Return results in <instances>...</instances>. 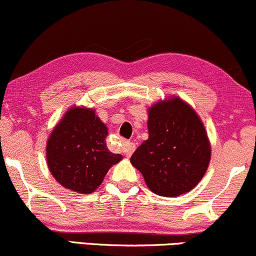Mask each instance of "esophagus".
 Returning <instances> with one entry per match:
<instances>
[{"mask_svg": "<svg viewBox=\"0 0 256 256\" xmlns=\"http://www.w3.org/2000/svg\"><path fill=\"white\" fill-rule=\"evenodd\" d=\"M122 148H124L126 156L130 158L132 155V152H134V149H136V146H134V143L128 142V140H125V142H122Z\"/></svg>", "mask_w": 256, "mask_h": 256, "instance_id": "1", "label": "esophagus"}]
</instances>
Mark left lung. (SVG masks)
Wrapping results in <instances>:
<instances>
[{"mask_svg": "<svg viewBox=\"0 0 256 256\" xmlns=\"http://www.w3.org/2000/svg\"><path fill=\"white\" fill-rule=\"evenodd\" d=\"M148 116L149 138L132 154L131 164L158 195L174 198L190 192L210 160L204 124L178 98L154 104Z\"/></svg>", "mask_w": 256, "mask_h": 256, "instance_id": "obj_1", "label": "left lung"}]
</instances>
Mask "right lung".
Listing matches in <instances>:
<instances>
[{"label":"right lung","mask_w":256,"mask_h":256,"mask_svg":"<svg viewBox=\"0 0 256 256\" xmlns=\"http://www.w3.org/2000/svg\"><path fill=\"white\" fill-rule=\"evenodd\" d=\"M108 131L95 110L73 107L55 126L46 144L52 177L72 192L90 194L122 156L106 146Z\"/></svg>","instance_id":"add662e5"}]
</instances>
